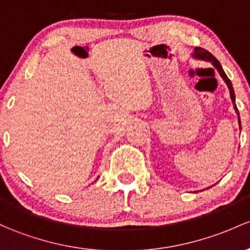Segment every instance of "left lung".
I'll use <instances>...</instances> for the list:
<instances>
[{
  "instance_id": "obj_1",
  "label": "left lung",
  "mask_w": 250,
  "mask_h": 250,
  "mask_svg": "<svg viewBox=\"0 0 250 250\" xmlns=\"http://www.w3.org/2000/svg\"><path fill=\"white\" fill-rule=\"evenodd\" d=\"M192 57L194 58V60L211 62L212 65H213L214 68H216V70L219 72V75H221L223 81L227 83L228 88H229V92H230V99H231L233 109H235V113H236V115H237L238 126H240V130H241L240 113H238V109H237V107H236V99H235V92H233V88H232V83H231V81H230L229 79H228L227 75H225V72H224V70H223L221 63H219L218 60H217L216 57H213V56H212L211 53L208 52V51H206L205 49H201V47H194V50H193V52H192ZM195 192H199V190H195Z\"/></svg>"
}]
</instances>
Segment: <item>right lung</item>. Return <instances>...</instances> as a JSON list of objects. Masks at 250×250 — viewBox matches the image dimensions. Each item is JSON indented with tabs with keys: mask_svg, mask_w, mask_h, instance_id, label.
Wrapping results in <instances>:
<instances>
[{
	"mask_svg": "<svg viewBox=\"0 0 250 250\" xmlns=\"http://www.w3.org/2000/svg\"><path fill=\"white\" fill-rule=\"evenodd\" d=\"M98 179H99V178H98Z\"/></svg>",
	"mask_w": 250,
	"mask_h": 250,
	"instance_id": "1",
	"label": "right lung"
}]
</instances>
